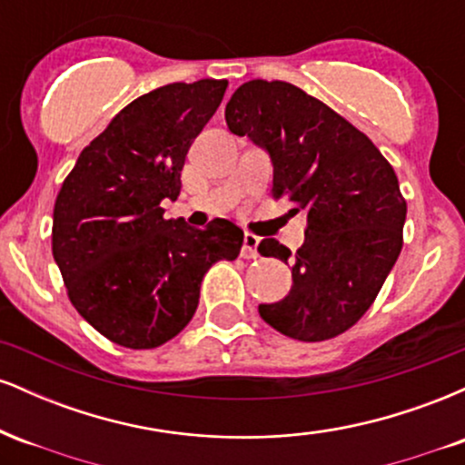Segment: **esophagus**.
<instances>
[{
	"label": "esophagus",
	"instance_id": "esophagus-1",
	"mask_svg": "<svg viewBox=\"0 0 465 465\" xmlns=\"http://www.w3.org/2000/svg\"><path fill=\"white\" fill-rule=\"evenodd\" d=\"M258 244H260V238L258 236H253V233H244L242 258H247V260L258 258Z\"/></svg>",
	"mask_w": 465,
	"mask_h": 465
}]
</instances>
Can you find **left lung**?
Returning <instances> with one entry per match:
<instances>
[{"label": "left lung", "instance_id": "left-lung-1", "mask_svg": "<svg viewBox=\"0 0 465 465\" xmlns=\"http://www.w3.org/2000/svg\"><path fill=\"white\" fill-rule=\"evenodd\" d=\"M229 131L271 157L275 199L303 210V244L266 238L258 251L288 262L292 286L260 317L297 341H325L351 328L376 300L402 249L407 203L393 168L365 133L322 100L282 80H249L225 106Z\"/></svg>", "mask_w": 465, "mask_h": 465}]
</instances>
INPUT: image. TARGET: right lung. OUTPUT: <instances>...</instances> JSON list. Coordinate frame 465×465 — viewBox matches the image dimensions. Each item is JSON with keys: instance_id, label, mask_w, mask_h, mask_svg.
Listing matches in <instances>:
<instances>
[{"instance_id": "right-lung-1", "label": "right lung", "mask_w": 465, "mask_h": 465, "mask_svg": "<svg viewBox=\"0 0 465 465\" xmlns=\"http://www.w3.org/2000/svg\"><path fill=\"white\" fill-rule=\"evenodd\" d=\"M227 80L173 83L133 100L80 153L56 196L52 253L74 308L106 339L151 350L177 336L199 306L203 275L236 260L242 229L165 221L194 137Z\"/></svg>"}]
</instances>
